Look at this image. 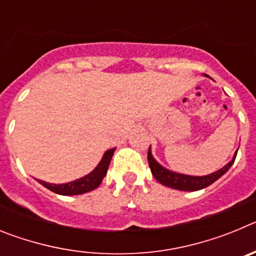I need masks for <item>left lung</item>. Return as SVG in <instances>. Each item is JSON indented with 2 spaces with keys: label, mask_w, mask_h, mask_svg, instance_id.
I'll return each mask as SVG.
<instances>
[{
  "label": "left lung",
  "mask_w": 256,
  "mask_h": 256,
  "mask_svg": "<svg viewBox=\"0 0 256 256\" xmlns=\"http://www.w3.org/2000/svg\"><path fill=\"white\" fill-rule=\"evenodd\" d=\"M236 155L237 151L234 154V159L230 160L226 166H223L219 170L214 172V173L204 176V177H194V176L174 173V172L162 168V165L159 162H156V160L152 158L150 148H148V165H150L151 173L155 177V180L162 183V184H164L166 187H170V188L180 190V191H198V190L205 188V187L210 186L212 183L216 182V180H219L230 168V165L234 164V159H236Z\"/></svg>",
  "instance_id": "1"
}]
</instances>
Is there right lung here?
<instances>
[{
  "label": "right lung",
  "mask_w": 256,
  "mask_h": 256,
  "mask_svg": "<svg viewBox=\"0 0 256 256\" xmlns=\"http://www.w3.org/2000/svg\"><path fill=\"white\" fill-rule=\"evenodd\" d=\"M115 148L112 150H108L104 155L102 160L100 162V164L97 165V168L94 172L86 176L83 178H79V180H73V182L64 183V184H52V183L44 182V180H38V182L44 186L46 188H48L50 191L58 194V195H80V194H86V192H90L92 190L97 188L100 186L101 182H102L105 174L108 173V164L112 162V158L114 155Z\"/></svg>",
  "instance_id": "1"
}]
</instances>
